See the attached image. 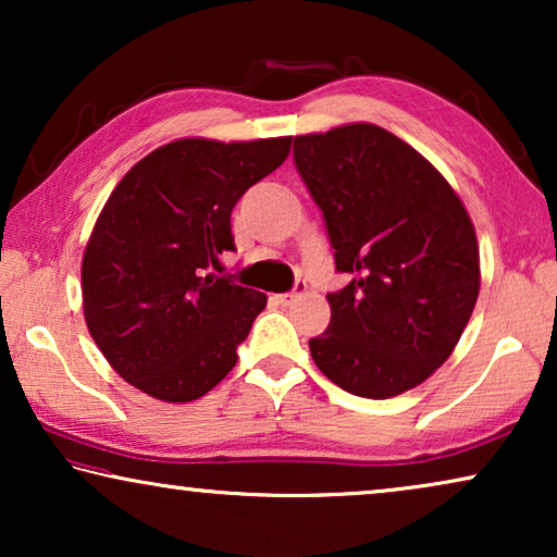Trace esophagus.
I'll list each match as a JSON object with an SVG mask.
<instances>
[{"instance_id": "1", "label": "esophagus", "mask_w": 557, "mask_h": 557, "mask_svg": "<svg viewBox=\"0 0 557 557\" xmlns=\"http://www.w3.org/2000/svg\"><path fill=\"white\" fill-rule=\"evenodd\" d=\"M301 294H307V284H304V281H296V288L294 292H288V294H276L273 296V301L276 304H281V307H288V304H292L296 296H301Z\"/></svg>"}]
</instances>
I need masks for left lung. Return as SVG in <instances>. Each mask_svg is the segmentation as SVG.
I'll return each mask as SVG.
<instances>
[{
  "label": "left lung",
  "mask_w": 557,
  "mask_h": 557,
  "mask_svg": "<svg viewBox=\"0 0 557 557\" xmlns=\"http://www.w3.org/2000/svg\"><path fill=\"white\" fill-rule=\"evenodd\" d=\"M294 162L322 210L337 271L317 368L360 398L429 380L454 352L479 296V246L459 195L429 159L375 124L294 139Z\"/></svg>",
  "instance_id": "1"
}]
</instances>
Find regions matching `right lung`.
Listing matches in <instances>:
<instances>
[{"mask_svg":"<svg viewBox=\"0 0 557 557\" xmlns=\"http://www.w3.org/2000/svg\"><path fill=\"white\" fill-rule=\"evenodd\" d=\"M288 149L292 136L177 139L113 187L83 253V317L126 383L189 403L235 368V349L269 299L202 271L235 250V202L278 170Z\"/></svg>","mask_w":557,"mask_h":557,"instance_id":"right-lung-1","label":"right lung"}]
</instances>
